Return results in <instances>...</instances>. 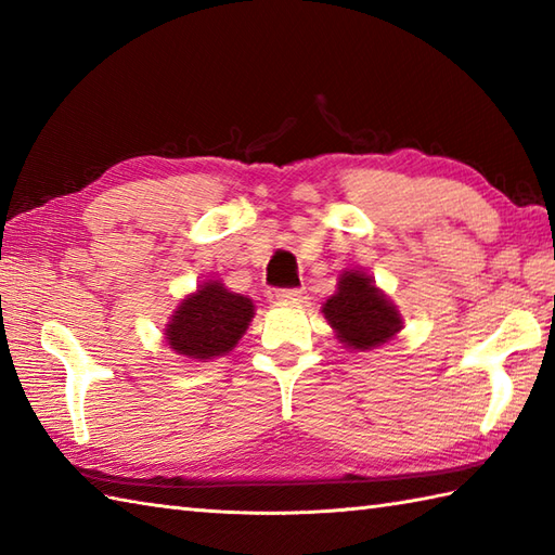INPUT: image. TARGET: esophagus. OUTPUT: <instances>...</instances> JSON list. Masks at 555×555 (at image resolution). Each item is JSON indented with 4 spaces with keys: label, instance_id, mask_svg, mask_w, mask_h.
<instances>
[{
    "label": "esophagus",
    "instance_id": "obj_1",
    "mask_svg": "<svg viewBox=\"0 0 555 555\" xmlns=\"http://www.w3.org/2000/svg\"><path fill=\"white\" fill-rule=\"evenodd\" d=\"M305 298L302 288H286V291H276V300L281 302H300Z\"/></svg>",
    "mask_w": 555,
    "mask_h": 555
}]
</instances>
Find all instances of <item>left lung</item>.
<instances>
[{"instance_id":"1","label":"left lung","mask_w":555,"mask_h":555,"mask_svg":"<svg viewBox=\"0 0 555 555\" xmlns=\"http://www.w3.org/2000/svg\"><path fill=\"white\" fill-rule=\"evenodd\" d=\"M322 314L348 350L364 352L393 340L403 328L393 300L362 269H344Z\"/></svg>"}]
</instances>
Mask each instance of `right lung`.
<instances>
[{
	"label": "right lung",
	"mask_w": 555,
	"mask_h": 555,
	"mask_svg": "<svg viewBox=\"0 0 555 555\" xmlns=\"http://www.w3.org/2000/svg\"><path fill=\"white\" fill-rule=\"evenodd\" d=\"M255 317V302L209 279L176 305L164 326V340L176 356L209 362L238 346Z\"/></svg>",
	"instance_id": "1"
}]
</instances>
